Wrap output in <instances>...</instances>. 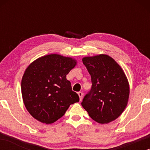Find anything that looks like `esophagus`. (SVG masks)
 Segmentation results:
<instances>
[{"mask_svg": "<svg viewBox=\"0 0 150 150\" xmlns=\"http://www.w3.org/2000/svg\"><path fill=\"white\" fill-rule=\"evenodd\" d=\"M78 95H79V96L80 101H81L82 99H83V92H81V91L79 92V93H78Z\"/></svg>", "mask_w": 150, "mask_h": 150, "instance_id": "esophagus-1", "label": "esophagus"}]
</instances>
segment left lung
<instances>
[{"mask_svg":"<svg viewBox=\"0 0 150 150\" xmlns=\"http://www.w3.org/2000/svg\"><path fill=\"white\" fill-rule=\"evenodd\" d=\"M83 63L91 75L92 87L82 106L92 120L108 124L126 107L130 94L128 79L120 65L107 54L83 57Z\"/></svg>","mask_w":150,"mask_h":150,"instance_id":"obj_1","label":"left lung"}]
</instances>
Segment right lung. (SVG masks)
I'll return each mask as SVG.
<instances>
[{"mask_svg":"<svg viewBox=\"0 0 150 150\" xmlns=\"http://www.w3.org/2000/svg\"><path fill=\"white\" fill-rule=\"evenodd\" d=\"M77 64L71 57L58 54L41 57L24 71L21 82L22 100L28 112L39 122L51 124L79 102L66 75Z\"/></svg>","mask_w":150,"mask_h":150,"instance_id":"obj_1","label":"right lung"}]
</instances>
